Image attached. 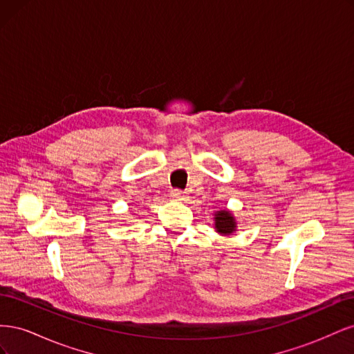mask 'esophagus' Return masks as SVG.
Instances as JSON below:
<instances>
[{"label": "esophagus", "mask_w": 354, "mask_h": 354, "mask_svg": "<svg viewBox=\"0 0 354 354\" xmlns=\"http://www.w3.org/2000/svg\"><path fill=\"white\" fill-rule=\"evenodd\" d=\"M171 198H173L174 201H186L187 199V194L186 192H181V190H173L171 192Z\"/></svg>", "instance_id": "34e87169"}]
</instances>
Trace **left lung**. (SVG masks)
Masks as SVG:
<instances>
[{"mask_svg": "<svg viewBox=\"0 0 354 354\" xmlns=\"http://www.w3.org/2000/svg\"><path fill=\"white\" fill-rule=\"evenodd\" d=\"M214 229L221 236H230V234L236 233L238 221L234 218L233 212L227 208L214 212Z\"/></svg>", "mask_w": 354, "mask_h": 354, "instance_id": "8db88e82", "label": "left lung"}]
</instances>
